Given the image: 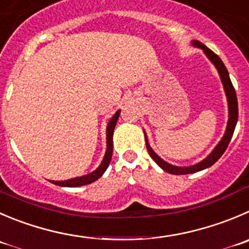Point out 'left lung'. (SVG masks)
Here are the masks:
<instances>
[{"label":"left lung","mask_w":249,"mask_h":249,"mask_svg":"<svg viewBox=\"0 0 249 249\" xmlns=\"http://www.w3.org/2000/svg\"><path fill=\"white\" fill-rule=\"evenodd\" d=\"M193 46L198 47V49H202L204 51L205 55L208 56L210 61L214 63V66L216 67L217 72H219L220 78H221V82L224 84V89H225V94H226L227 98V103H229V121H227V126H226V131H225L224 137H222L221 141L219 142L216 146L214 148V150L207 156V158L203 160V161L198 162L196 165H192V166H187V167H179V166H175V165L169 164V162L164 161L158 154H155V151L151 149V146L149 145L148 143V138H146V134L144 133L145 136V144H146V149H148V153L150 154L151 159H153L154 161L159 165V166L161 167L164 171L169 172V174L172 175H187V174H194V172L202 171V170L208 169L212 165H214L215 162L221 158L222 154L225 153L226 150L227 145H229L230 141L232 138L233 131H235L236 123H237V118H238V104H237V96H236V91L235 88H233L232 83H231V79H230L229 72H227L226 67H225L224 62L220 60L219 56L216 53L212 51L210 49H208L204 44H202L198 40H194L192 41Z\"/></svg>","instance_id":"obj_1"}]
</instances>
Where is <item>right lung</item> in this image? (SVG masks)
Returning <instances> with one entry per match:
<instances>
[{"instance_id": "right-lung-1", "label": "right lung", "mask_w": 249, "mask_h": 249, "mask_svg": "<svg viewBox=\"0 0 249 249\" xmlns=\"http://www.w3.org/2000/svg\"><path fill=\"white\" fill-rule=\"evenodd\" d=\"M121 111L118 110L115 115L112 116V118L110 120V122L107 123V128H106V141H107V148H106L105 156H104L103 162L100 164V166L95 170V171L90 172V174L84 175V176L75 177V178L67 179V181H52V183L57 184L61 187H79L84 186V184L93 183L94 181H96L98 178H100L104 175V172L106 171V169L108 167L111 161V156H112V149H113V142H112V136H113V129L116 127V123H117L118 116H120Z\"/></svg>"}]
</instances>
